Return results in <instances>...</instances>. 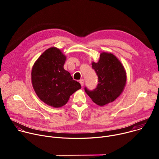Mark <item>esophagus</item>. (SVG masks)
Listing matches in <instances>:
<instances>
[{
	"instance_id": "obj_1",
	"label": "esophagus",
	"mask_w": 159,
	"mask_h": 159,
	"mask_svg": "<svg viewBox=\"0 0 159 159\" xmlns=\"http://www.w3.org/2000/svg\"><path fill=\"white\" fill-rule=\"evenodd\" d=\"M80 85H81V86L82 87H83L84 86V79H81V80H80Z\"/></svg>"
}]
</instances>
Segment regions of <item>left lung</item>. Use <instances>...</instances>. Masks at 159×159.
Here are the masks:
<instances>
[{
    "instance_id": "1",
    "label": "left lung",
    "mask_w": 159,
    "mask_h": 159,
    "mask_svg": "<svg viewBox=\"0 0 159 159\" xmlns=\"http://www.w3.org/2000/svg\"><path fill=\"white\" fill-rule=\"evenodd\" d=\"M98 84L93 90L84 87L85 92L93 101L102 106L114 101L123 92L126 82V75L120 60L111 53H102L98 63L93 62Z\"/></svg>"
}]
</instances>
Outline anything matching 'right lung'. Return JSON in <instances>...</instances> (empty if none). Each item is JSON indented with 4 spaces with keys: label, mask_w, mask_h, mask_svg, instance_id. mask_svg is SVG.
I'll return each instance as SVG.
<instances>
[{
    "label": "right lung",
    "mask_w": 159,
    "mask_h": 159,
    "mask_svg": "<svg viewBox=\"0 0 159 159\" xmlns=\"http://www.w3.org/2000/svg\"><path fill=\"white\" fill-rule=\"evenodd\" d=\"M66 57L55 47L47 50L34 63L32 84L38 98L50 106H64L70 96L81 88L63 68Z\"/></svg>",
    "instance_id": "obj_1"
}]
</instances>
